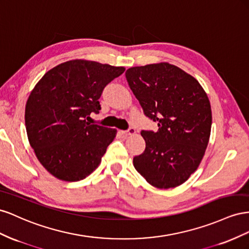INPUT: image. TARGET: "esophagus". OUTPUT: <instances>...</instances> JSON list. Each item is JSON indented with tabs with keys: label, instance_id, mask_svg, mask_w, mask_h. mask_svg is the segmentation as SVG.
I'll return each mask as SVG.
<instances>
[{
	"label": "esophagus",
	"instance_id": "1",
	"mask_svg": "<svg viewBox=\"0 0 249 249\" xmlns=\"http://www.w3.org/2000/svg\"><path fill=\"white\" fill-rule=\"evenodd\" d=\"M121 133L122 134H124V136H131V134H134L136 133V129L133 128V127H129V129L128 130H122L121 131Z\"/></svg>",
	"mask_w": 249,
	"mask_h": 249
}]
</instances>
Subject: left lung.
<instances>
[{
	"label": "left lung",
	"mask_w": 249,
	"mask_h": 249,
	"mask_svg": "<svg viewBox=\"0 0 249 249\" xmlns=\"http://www.w3.org/2000/svg\"><path fill=\"white\" fill-rule=\"evenodd\" d=\"M126 79L144 113L159 130L141 132L145 151L133 166L151 186L170 189L188 180L208 147L212 109L207 93L193 76L168 62L133 67Z\"/></svg>",
	"instance_id": "8db88e82"
}]
</instances>
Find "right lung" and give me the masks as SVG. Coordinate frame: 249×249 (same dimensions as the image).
<instances>
[{
	"instance_id": "right-lung-1",
	"label": "right lung",
	"mask_w": 249,
	"mask_h": 249,
	"mask_svg": "<svg viewBox=\"0 0 249 249\" xmlns=\"http://www.w3.org/2000/svg\"><path fill=\"white\" fill-rule=\"evenodd\" d=\"M125 68L75 59L42 76L28 98V140L47 171L65 181L85 178L100 165L117 130L87 122L101 109L104 88Z\"/></svg>"
}]
</instances>
